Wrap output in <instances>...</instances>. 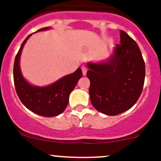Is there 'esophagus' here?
Masks as SVG:
<instances>
[{
  "instance_id": "1",
  "label": "esophagus",
  "mask_w": 161,
  "mask_h": 161,
  "mask_svg": "<svg viewBox=\"0 0 161 161\" xmlns=\"http://www.w3.org/2000/svg\"><path fill=\"white\" fill-rule=\"evenodd\" d=\"M82 75H86V72H87V69L86 67H82Z\"/></svg>"
}]
</instances>
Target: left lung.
Listing matches in <instances>:
<instances>
[{
	"mask_svg": "<svg viewBox=\"0 0 161 161\" xmlns=\"http://www.w3.org/2000/svg\"><path fill=\"white\" fill-rule=\"evenodd\" d=\"M120 39L108 59L86 63L91 103L110 116L130 109L140 97L145 80V63L138 44L122 30Z\"/></svg>",
	"mask_w": 161,
	"mask_h": 161,
	"instance_id": "obj_1",
	"label": "left lung"
}]
</instances>
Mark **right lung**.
<instances>
[{"instance_id": "obj_1", "label": "right lung", "mask_w": 161, "mask_h": 161, "mask_svg": "<svg viewBox=\"0 0 161 161\" xmlns=\"http://www.w3.org/2000/svg\"><path fill=\"white\" fill-rule=\"evenodd\" d=\"M50 29L51 27H45L36 32ZM32 35H29L24 40L14 59L13 75L16 92L24 106L33 113L43 117L58 116L65 110L71 92L82 76V69L78 68L75 72L63 76L56 82L45 86L30 83L21 71L20 58L25 43Z\"/></svg>"}]
</instances>
